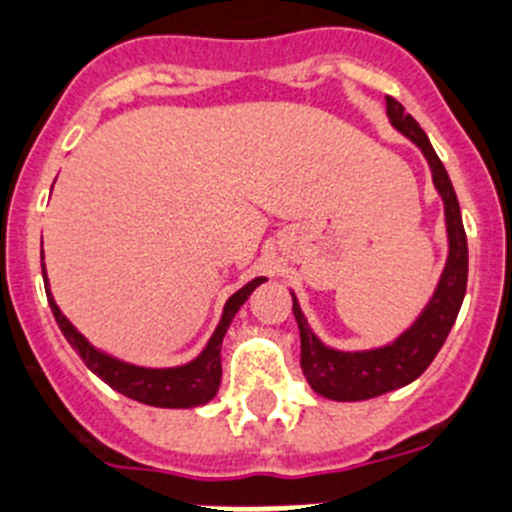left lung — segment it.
<instances>
[{"label": "left lung", "mask_w": 512, "mask_h": 512, "mask_svg": "<svg viewBox=\"0 0 512 512\" xmlns=\"http://www.w3.org/2000/svg\"><path fill=\"white\" fill-rule=\"evenodd\" d=\"M386 111L391 124L403 137L411 139L429 162L431 180L444 200L449 256L442 279H439L424 312L416 317L409 330L383 348L355 350V353L327 348L307 325L297 297L292 294V312L299 325V337H302L304 378L320 396L332 398V401H365V398L383 396V393L416 381L442 350L444 340L457 320L459 307H462L464 292H467V236H464L462 213H459L452 180L414 116L406 114V109L391 96H386Z\"/></svg>", "instance_id": "left-lung-1"}]
</instances>
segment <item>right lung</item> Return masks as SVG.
I'll return each instance as SVG.
<instances>
[{
	"label": "right lung",
	"mask_w": 512,
	"mask_h": 512,
	"mask_svg": "<svg viewBox=\"0 0 512 512\" xmlns=\"http://www.w3.org/2000/svg\"><path fill=\"white\" fill-rule=\"evenodd\" d=\"M42 279H45V292H48L50 309H53L60 332L70 342V348L81 355L88 370H93L103 383H109L114 391L124 393L126 398H134V401L147 403V406H157V409H195V406L208 403L218 393L220 375H223V368H220V345H223L225 332L231 327L233 317L241 309V304L248 299V294L259 287L261 281H266L264 276H256V279L248 281L246 287L238 289L225 302L223 317H220L213 337H210L208 345H205V350L198 358L185 365H177V368H139V365L124 363V360L111 358V355L93 348L91 342L70 325L68 317L55 304L45 269H42Z\"/></svg>",
	"instance_id": "obj_1"
}]
</instances>
